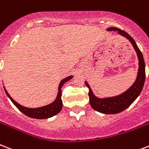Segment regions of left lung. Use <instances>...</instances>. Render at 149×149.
I'll use <instances>...</instances> for the list:
<instances>
[{
  "mask_svg": "<svg viewBox=\"0 0 149 149\" xmlns=\"http://www.w3.org/2000/svg\"><path fill=\"white\" fill-rule=\"evenodd\" d=\"M107 30L108 31H117L118 33L120 34L121 36L125 37L127 39L129 40V41L132 44L135 52H137L138 61H139L138 76H137V79L135 80V82L127 91H126L125 92L120 95H117L115 97H105V98L97 97L93 94L89 84L85 81V85L89 88L88 95H89V102L91 106L97 112H102L104 114H116L127 109L141 92L145 80V65L142 53L138 48L134 40L127 33L116 27L108 28Z\"/></svg>",
  "mask_w": 149,
  "mask_h": 149,
  "instance_id": "obj_1",
  "label": "left lung"
}]
</instances>
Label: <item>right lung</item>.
Listing matches in <instances>:
<instances>
[{
	"instance_id": "obj_1",
	"label": "right lung",
	"mask_w": 149,
	"mask_h": 149,
	"mask_svg": "<svg viewBox=\"0 0 149 149\" xmlns=\"http://www.w3.org/2000/svg\"><path fill=\"white\" fill-rule=\"evenodd\" d=\"M72 76H70V77L65 78L62 80H61V82L58 86V92L57 95V97L55 98L54 102L49 104V105H45L43 107L36 108V109H30V108H26L22 106V105H19V103H17L12 97L9 95V94L7 92L6 89L4 88V91L6 92L8 97L11 99L12 103L16 106L19 110H20L23 114H25L29 117L33 118V119H47V118L52 117L56 114H58V112L62 110V85L64 84L65 83L70 80V79H72Z\"/></svg>"
}]
</instances>
